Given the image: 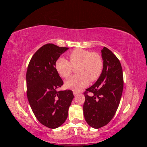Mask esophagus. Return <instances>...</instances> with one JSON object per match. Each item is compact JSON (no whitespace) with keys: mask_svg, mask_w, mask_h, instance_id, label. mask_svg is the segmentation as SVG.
<instances>
[{"mask_svg":"<svg viewBox=\"0 0 147 147\" xmlns=\"http://www.w3.org/2000/svg\"><path fill=\"white\" fill-rule=\"evenodd\" d=\"M78 93H79V92H78L77 91H75V90H74V91H73V94H74V96H76V95L78 94Z\"/></svg>","mask_w":147,"mask_h":147,"instance_id":"obj_1","label":"esophagus"}]
</instances>
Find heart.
Segmentation results:
<instances>
[{
	"label": "heart",
	"mask_w": 147,
	"mask_h": 147,
	"mask_svg": "<svg viewBox=\"0 0 147 147\" xmlns=\"http://www.w3.org/2000/svg\"><path fill=\"white\" fill-rule=\"evenodd\" d=\"M70 61L59 57L55 63L57 72L63 78H68L73 70V67L78 66L77 75H74L65 82L67 88L76 90L87 86L89 81L95 82L102 73L104 61L98 53H91L83 49H75L69 53Z\"/></svg>",
	"instance_id": "b5f03b06"
}]
</instances>
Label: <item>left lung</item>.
<instances>
[{
	"label": "left lung",
	"mask_w": 147,
	"mask_h": 147,
	"mask_svg": "<svg viewBox=\"0 0 147 147\" xmlns=\"http://www.w3.org/2000/svg\"><path fill=\"white\" fill-rule=\"evenodd\" d=\"M104 68L100 77L84 92L83 115L93 128L107 125L113 118L119 104L123 90L121 65L117 57L106 47L101 50ZM91 93V96L87 94Z\"/></svg>",
	"instance_id": "1"
}]
</instances>
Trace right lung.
I'll return each mask as SVG.
<instances>
[{
    "label": "right lung",
    "mask_w": 147,
    "mask_h": 147,
    "mask_svg": "<svg viewBox=\"0 0 147 147\" xmlns=\"http://www.w3.org/2000/svg\"><path fill=\"white\" fill-rule=\"evenodd\" d=\"M68 49L53 43L44 45L34 53L26 72L30 107L38 121L51 129L65 122L74 97L71 90L57 91L64 83L56 70L55 63Z\"/></svg>",
    "instance_id": "add662e5"
}]
</instances>
